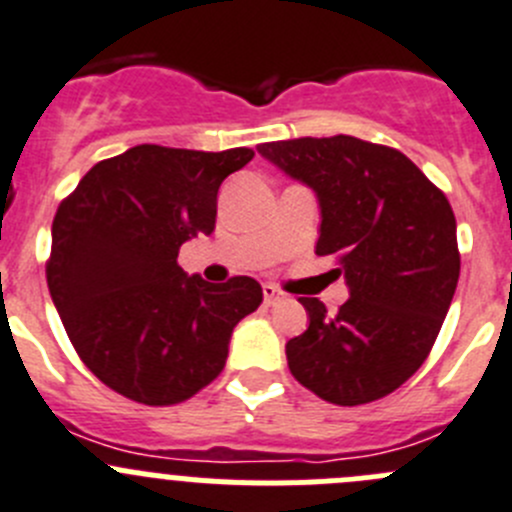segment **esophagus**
Instances as JSON below:
<instances>
[{"instance_id": "esophagus-1", "label": "esophagus", "mask_w": 512, "mask_h": 512, "mask_svg": "<svg viewBox=\"0 0 512 512\" xmlns=\"http://www.w3.org/2000/svg\"><path fill=\"white\" fill-rule=\"evenodd\" d=\"M262 298H265L267 305H275V303H278V300L285 298V293L278 288V285L265 283V285H262Z\"/></svg>"}]
</instances>
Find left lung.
I'll use <instances>...</instances> for the list:
<instances>
[{
    "mask_svg": "<svg viewBox=\"0 0 512 512\" xmlns=\"http://www.w3.org/2000/svg\"><path fill=\"white\" fill-rule=\"evenodd\" d=\"M313 189L315 255H336L351 298L328 315L300 298L310 326L285 346L290 374L341 407L399 389L432 351L460 278L457 222L442 191L396 148L353 136L257 146Z\"/></svg>",
    "mask_w": 512,
    "mask_h": 512,
    "instance_id": "left-lung-1",
    "label": "left lung"
}]
</instances>
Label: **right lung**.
I'll use <instances>...</instances> for the list:
<instances>
[{"label": "right lung", "mask_w": 512, "mask_h": 512, "mask_svg": "<svg viewBox=\"0 0 512 512\" xmlns=\"http://www.w3.org/2000/svg\"><path fill=\"white\" fill-rule=\"evenodd\" d=\"M252 156L141 143L95 164L57 209L47 288L83 364L118 394L148 407L194 396L262 303L257 280L214 285L176 260L214 232L219 186Z\"/></svg>", "instance_id": "obj_1"}]
</instances>
